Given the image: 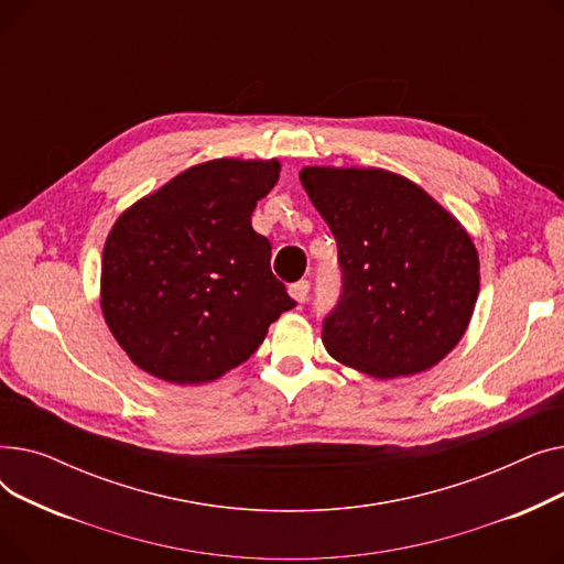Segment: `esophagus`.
Masks as SVG:
<instances>
[{
  "instance_id": "34e87169",
  "label": "esophagus",
  "mask_w": 564,
  "mask_h": 564,
  "mask_svg": "<svg viewBox=\"0 0 564 564\" xmlns=\"http://www.w3.org/2000/svg\"><path fill=\"white\" fill-rule=\"evenodd\" d=\"M308 290H311V283L308 281H297L290 285V297L297 302V304H304L308 300Z\"/></svg>"
}]
</instances>
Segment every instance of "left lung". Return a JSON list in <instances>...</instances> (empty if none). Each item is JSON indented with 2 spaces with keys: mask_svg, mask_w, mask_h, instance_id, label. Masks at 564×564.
<instances>
[{
  "mask_svg": "<svg viewBox=\"0 0 564 564\" xmlns=\"http://www.w3.org/2000/svg\"><path fill=\"white\" fill-rule=\"evenodd\" d=\"M332 228L343 297L324 319L332 357L375 379L421 375L464 338L480 292L468 230L409 177L375 166H304Z\"/></svg>",
  "mask_w": 564,
  "mask_h": 564,
  "instance_id": "1",
  "label": "left lung"
}]
</instances>
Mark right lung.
Returning <instances> with one entry per match:
<instances>
[{
	"label": "right lung",
	"mask_w": 564,
	"mask_h": 564,
	"mask_svg": "<svg viewBox=\"0 0 564 564\" xmlns=\"http://www.w3.org/2000/svg\"><path fill=\"white\" fill-rule=\"evenodd\" d=\"M279 173V160L194 164L113 221L100 308L137 368L181 387L215 381L294 306L270 270V242L251 226Z\"/></svg>",
	"instance_id": "1"
}]
</instances>
